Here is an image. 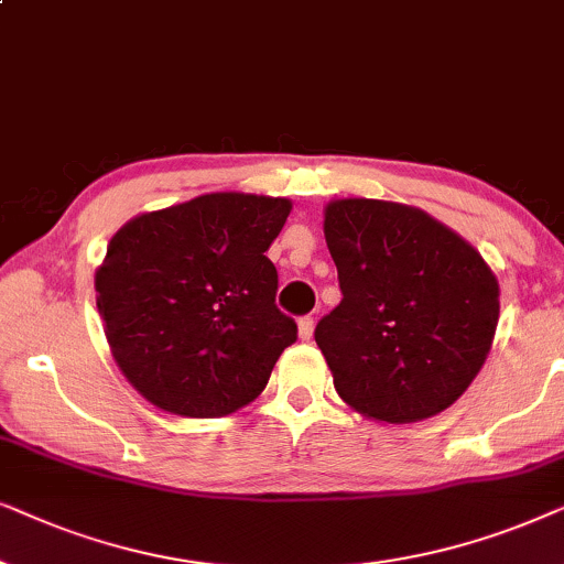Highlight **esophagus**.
<instances>
[{"label": "esophagus", "mask_w": 564, "mask_h": 564, "mask_svg": "<svg viewBox=\"0 0 564 564\" xmlns=\"http://www.w3.org/2000/svg\"><path fill=\"white\" fill-rule=\"evenodd\" d=\"M296 327H299V337H302V340H310L312 333H314V317L306 314V317L299 319Z\"/></svg>", "instance_id": "obj_1"}]
</instances>
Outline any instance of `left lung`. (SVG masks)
<instances>
[{"mask_svg":"<svg viewBox=\"0 0 564 564\" xmlns=\"http://www.w3.org/2000/svg\"><path fill=\"white\" fill-rule=\"evenodd\" d=\"M325 239L343 302L314 329L340 400L377 423H417L459 400L500 317L492 268L415 206L335 198Z\"/></svg>","mask_w":564,"mask_h":564,"instance_id":"obj_1","label":"left lung"}]
</instances>
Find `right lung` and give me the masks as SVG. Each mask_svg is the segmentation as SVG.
Here are the masks:
<instances>
[{
  "instance_id": "add662e5",
  "label": "right lung",
  "mask_w": 564,
  "mask_h": 564,
  "mask_svg": "<svg viewBox=\"0 0 564 564\" xmlns=\"http://www.w3.org/2000/svg\"><path fill=\"white\" fill-rule=\"evenodd\" d=\"M289 198L206 193L133 216L95 270L97 312L126 381L170 415L224 417L265 389L296 322L265 258Z\"/></svg>"
}]
</instances>
